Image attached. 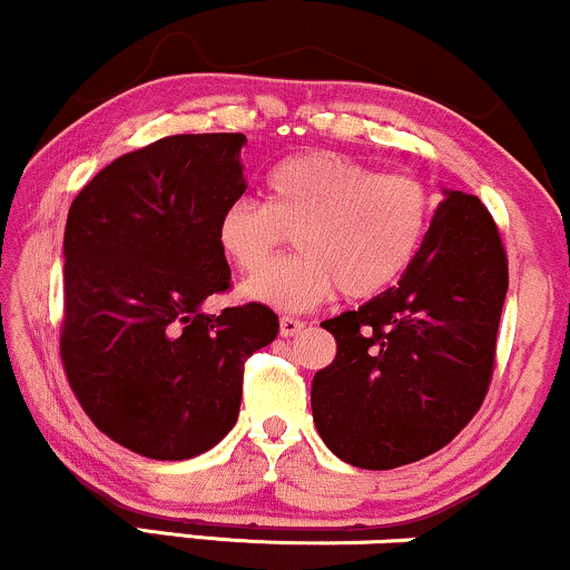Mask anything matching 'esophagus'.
<instances>
[{
	"label": "esophagus",
	"mask_w": 570,
	"mask_h": 570,
	"mask_svg": "<svg viewBox=\"0 0 570 570\" xmlns=\"http://www.w3.org/2000/svg\"><path fill=\"white\" fill-rule=\"evenodd\" d=\"M304 327L306 325L301 320H293V317L279 320V335H283V338H293V335H298Z\"/></svg>",
	"instance_id": "obj_1"
}]
</instances>
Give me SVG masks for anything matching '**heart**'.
<instances>
[{"label":"heart","mask_w":570,"mask_h":570,"mask_svg":"<svg viewBox=\"0 0 570 570\" xmlns=\"http://www.w3.org/2000/svg\"><path fill=\"white\" fill-rule=\"evenodd\" d=\"M431 195L406 174L338 153H304L266 181V206L235 200L216 237L243 272H258L296 235L298 256L256 274L243 296L277 308H312L341 291L346 301L381 296L402 277L423 243Z\"/></svg>","instance_id":"heart-1"}]
</instances>
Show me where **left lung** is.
Listing matches in <instances>:
<instances>
[{
	"instance_id": "left-lung-1",
	"label": "left lung",
	"mask_w": 570,
	"mask_h": 570,
	"mask_svg": "<svg viewBox=\"0 0 570 570\" xmlns=\"http://www.w3.org/2000/svg\"><path fill=\"white\" fill-rule=\"evenodd\" d=\"M504 296L494 219L475 195L444 189L399 285L322 322L338 351L314 375L312 414L330 452L391 470L446 446L489 391Z\"/></svg>"
}]
</instances>
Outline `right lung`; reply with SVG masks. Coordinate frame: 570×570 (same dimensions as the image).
Instances as JSON below:
<instances>
[{"mask_svg":"<svg viewBox=\"0 0 570 570\" xmlns=\"http://www.w3.org/2000/svg\"><path fill=\"white\" fill-rule=\"evenodd\" d=\"M245 135H174L105 166L70 203L60 354L91 423L150 460L208 452L240 414L243 362L277 338L264 304L203 312L229 287L216 237L248 187Z\"/></svg>","mask_w":570,"mask_h":570,"instance_id":"obj_1","label":"right lung"}]
</instances>
